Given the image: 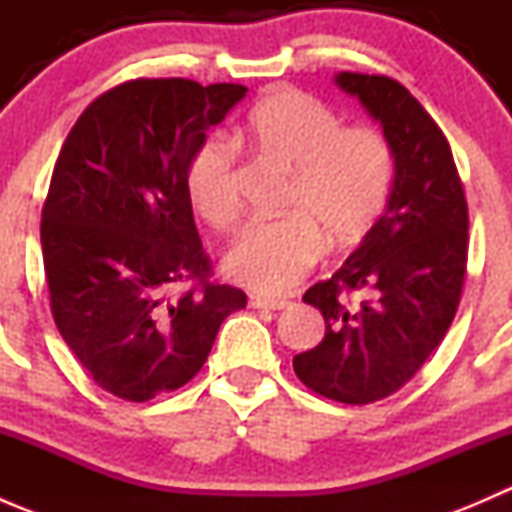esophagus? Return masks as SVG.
<instances>
[{
  "label": "esophagus",
  "mask_w": 512,
  "mask_h": 512,
  "mask_svg": "<svg viewBox=\"0 0 512 512\" xmlns=\"http://www.w3.org/2000/svg\"><path fill=\"white\" fill-rule=\"evenodd\" d=\"M250 304L255 309H285L287 307V299H277V297H260V294H257V297H252L250 299Z\"/></svg>",
  "instance_id": "34e87169"
}]
</instances>
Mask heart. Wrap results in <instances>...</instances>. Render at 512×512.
Masks as SVG:
<instances>
[{
	"instance_id": "b5f03b06",
	"label": "heart",
	"mask_w": 512,
	"mask_h": 512,
	"mask_svg": "<svg viewBox=\"0 0 512 512\" xmlns=\"http://www.w3.org/2000/svg\"><path fill=\"white\" fill-rule=\"evenodd\" d=\"M240 143L292 170L280 220L247 223L227 247L225 272L242 287L282 294L317 265L324 240L347 250L364 240L384 213L394 183V148L381 128L342 126V118L299 89H275L252 106ZM193 208L218 230L240 215L237 148L208 136L185 175Z\"/></svg>"
}]
</instances>
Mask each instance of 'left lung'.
Here are the masks:
<instances>
[{
  "label": "left lung",
  "mask_w": 512,
  "mask_h": 512,
  "mask_svg": "<svg viewBox=\"0 0 512 512\" xmlns=\"http://www.w3.org/2000/svg\"><path fill=\"white\" fill-rule=\"evenodd\" d=\"M334 81L389 136L394 185L349 260L304 292L322 312L324 339L292 366L314 394L361 406L414 379L446 337L466 280L468 203L446 136L406 86L354 71Z\"/></svg>",
  "instance_id": "8db88e82"
}]
</instances>
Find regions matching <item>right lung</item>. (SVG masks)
Masks as SVG:
<instances>
[{
  "mask_svg": "<svg viewBox=\"0 0 512 512\" xmlns=\"http://www.w3.org/2000/svg\"><path fill=\"white\" fill-rule=\"evenodd\" d=\"M247 94L240 84L136 79L89 103L41 210L51 314L91 379L126 401L188 384L242 289L213 280L188 163ZM173 286H185L170 295Z\"/></svg>",
  "mask_w": 512,
  "mask_h": 512,
  "instance_id": "obj_1",
  "label": "right lung"
}]
</instances>
